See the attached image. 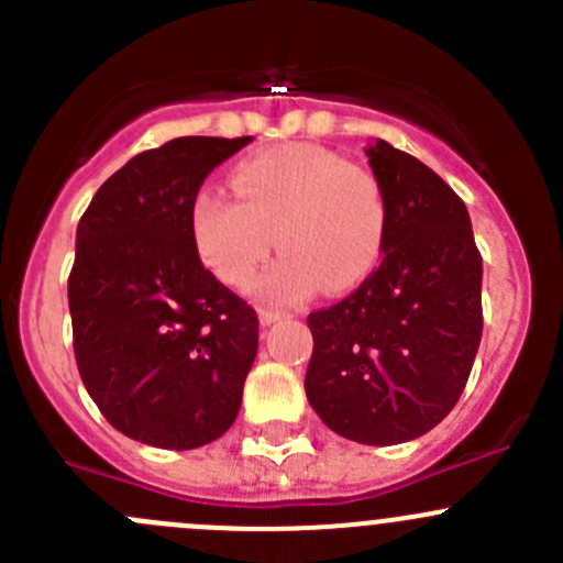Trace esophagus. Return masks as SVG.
Listing matches in <instances>:
<instances>
[{"label":"esophagus","instance_id":"esophagus-1","mask_svg":"<svg viewBox=\"0 0 563 563\" xmlns=\"http://www.w3.org/2000/svg\"><path fill=\"white\" fill-rule=\"evenodd\" d=\"M258 318H261V323H264V327H269V323H275V321H280V318H286V313H283V310L261 308L258 310Z\"/></svg>","mask_w":563,"mask_h":563}]
</instances>
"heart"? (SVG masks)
<instances>
[{
	"label": "heart",
	"instance_id": "heart-1",
	"mask_svg": "<svg viewBox=\"0 0 563 563\" xmlns=\"http://www.w3.org/2000/svg\"><path fill=\"white\" fill-rule=\"evenodd\" d=\"M231 187L236 198L203 187L190 201L192 245L225 286H247L275 242L283 255L255 283L272 302H299L318 286L349 291L376 269L387 198L362 163L323 146L286 144L236 163Z\"/></svg>",
	"mask_w": 563,
	"mask_h": 563
}]
</instances>
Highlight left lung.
<instances>
[{
    "mask_svg": "<svg viewBox=\"0 0 563 563\" xmlns=\"http://www.w3.org/2000/svg\"><path fill=\"white\" fill-rule=\"evenodd\" d=\"M365 155L387 198L382 264L308 316L305 391L329 430L389 446L433 430L463 395L482 340V255L439 174L384 139Z\"/></svg>",
    "mask_w": 563,
    "mask_h": 563,
    "instance_id": "left-lung-1",
    "label": "left lung"
}]
</instances>
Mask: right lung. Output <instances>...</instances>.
<instances>
[{"label": "right lung", "mask_w": 563, "mask_h": 563, "mask_svg": "<svg viewBox=\"0 0 563 563\" xmlns=\"http://www.w3.org/2000/svg\"><path fill=\"white\" fill-rule=\"evenodd\" d=\"M247 144L185 135L141 152L78 220L67 277L76 365L100 413L141 444L196 450L240 413L258 316L198 258L190 201Z\"/></svg>", "instance_id": "add662e5"}]
</instances>
